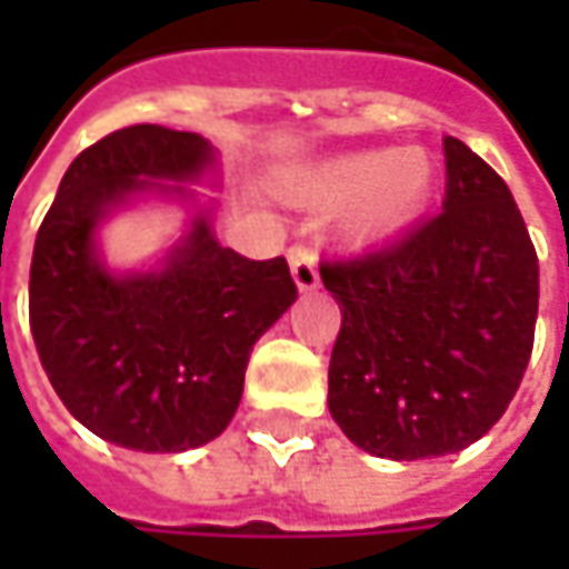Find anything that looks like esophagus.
I'll list each match as a JSON object with an SVG mask.
<instances>
[{"label":"esophagus","mask_w":569,"mask_h":569,"mask_svg":"<svg viewBox=\"0 0 569 569\" xmlns=\"http://www.w3.org/2000/svg\"><path fill=\"white\" fill-rule=\"evenodd\" d=\"M288 262H291V274L300 291H317L319 288V269H317V252L307 243H295L288 250Z\"/></svg>","instance_id":"obj_1"}]
</instances>
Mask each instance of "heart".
<instances>
[{
	"mask_svg": "<svg viewBox=\"0 0 569 569\" xmlns=\"http://www.w3.org/2000/svg\"><path fill=\"white\" fill-rule=\"evenodd\" d=\"M433 183L437 170L425 148L355 151L319 167L303 187V202L317 208L355 202L345 233L370 243L411 224L430 202Z\"/></svg>",
	"mask_w": 569,
	"mask_h": 569,
	"instance_id": "heart-1",
	"label": "heart"
}]
</instances>
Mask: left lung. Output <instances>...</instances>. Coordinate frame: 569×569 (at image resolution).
<instances>
[{"label":"left lung","instance_id":"8db88e82","mask_svg":"<svg viewBox=\"0 0 569 569\" xmlns=\"http://www.w3.org/2000/svg\"><path fill=\"white\" fill-rule=\"evenodd\" d=\"M443 211L319 266L339 300L329 411L380 459L459 452L491 430L529 367L538 256L510 187L447 136Z\"/></svg>","mask_w":569,"mask_h":569}]
</instances>
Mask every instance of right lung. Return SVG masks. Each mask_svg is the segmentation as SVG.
<instances>
[{
	"label": "right lung",
	"mask_w": 569,
	"mask_h": 569,
	"mask_svg": "<svg viewBox=\"0 0 569 569\" xmlns=\"http://www.w3.org/2000/svg\"><path fill=\"white\" fill-rule=\"evenodd\" d=\"M214 164L196 132L126 126L69 164L37 230L31 336L56 396L103 440L183 452L230 425L256 339L297 300L281 256L247 259L214 240L206 211L164 269L113 274L98 224L139 192L189 196Z\"/></svg>",
	"instance_id": "add662e5"
}]
</instances>
